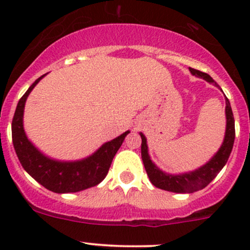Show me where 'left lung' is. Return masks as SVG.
<instances>
[{
  "label": "left lung",
  "mask_w": 250,
  "mask_h": 250,
  "mask_svg": "<svg viewBox=\"0 0 250 250\" xmlns=\"http://www.w3.org/2000/svg\"><path fill=\"white\" fill-rule=\"evenodd\" d=\"M188 70H190V72L193 76L203 78V80H206L209 83H215V81L209 76L208 74L191 69V67H188ZM219 89L221 90V88L219 87ZM225 104L226 129L223 144H221L219 150L214 153V156L208 162L204 163L203 166H201L197 169L191 170V172L179 174L163 172L161 168H158L152 162L150 155H148L147 139H146V137L143 133H139L141 137V158H143L144 167H145L146 173H147V176L151 183H152V185H155L158 188H162V190L169 191V192L192 193L195 191L202 190L218 175L219 172L223 169L224 166L228 162L229 157H230L234 141V118L228 98H225Z\"/></svg>",
  "instance_id": "left-lung-1"
}]
</instances>
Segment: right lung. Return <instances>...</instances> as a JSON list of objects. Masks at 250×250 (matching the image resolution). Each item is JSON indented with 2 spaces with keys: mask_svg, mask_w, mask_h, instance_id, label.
I'll use <instances>...</instances> for the list:
<instances>
[{
  "mask_svg": "<svg viewBox=\"0 0 250 250\" xmlns=\"http://www.w3.org/2000/svg\"><path fill=\"white\" fill-rule=\"evenodd\" d=\"M47 75V74H46ZM46 75L37 78L17 105L12 121V139L22 168L37 183L55 193H71L85 190L102 183L107 175L116 152L129 130L103 144L95 152L82 160L62 161L44 155L27 138L24 129V109L27 97Z\"/></svg>",
  "mask_w": 250,
  "mask_h": 250,
  "instance_id": "obj_1",
  "label": "right lung"
}]
</instances>
